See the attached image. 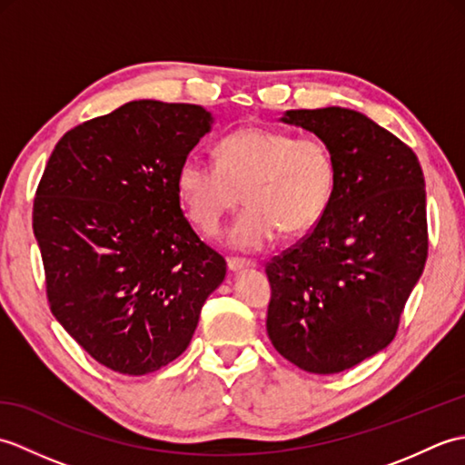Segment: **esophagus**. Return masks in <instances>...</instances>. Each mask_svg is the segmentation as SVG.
Instances as JSON below:
<instances>
[{"label":"esophagus","mask_w":465,"mask_h":465,"mask_svg":"<svg viewBox=\"0 0 465 465\" xmlns=\"http://www.w3.org/2000/svg\"><path fill=\"white\" fill-rule=\"evenodd\" d=\"M253 265H255V263L245 262V260H235V258L227 260V270H230L232 273H240V272H243V270L253 268Z\"/></svg>","instance_id":"obj_1"}]
</instances>
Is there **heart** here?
I'll list each match as a JSON object with an SVG mask.
<instances>
[{"mask_svg": "<svg viewBox=\"0 0 465 465\" xmlns=\"http://www.w3.org/2000/svg\"><path fill=\"white\" fill-rule=\"evenodd\" d=\"M217 163L187 155L177 167L175 193L197 230L213 235L240 203L245 210L227 232L238 252H260L285 233L320 222L328 207L335 165L318 137H293L268 127H243L217 143Z\"/></svg>", "mask_w": 465, "mask_h": 465, "instance_id": "heart-1", "label": "heart"}]
</instances>
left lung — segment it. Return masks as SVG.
<instances>
[{"instance_id":"1","label":"left lung","mask_w":465,"mask_h":465,"mask_svg":"<svg viewBox=\"0 0 465 465\" xmlns=\"http://www.w3.org/2000/svg\"><path fill=\"white\" fill-rule=\"evenodd\" d=\"M330 147L331 200L308 238L268 263V335L310 373H338L388 348L428 258L426 182L416 153L348 107L290 110Z\"/></svg>"}]
</instances>
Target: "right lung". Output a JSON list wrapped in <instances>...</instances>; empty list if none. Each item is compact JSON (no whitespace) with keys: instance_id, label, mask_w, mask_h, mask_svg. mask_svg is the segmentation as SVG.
<instances>
[{"instance_id":"add662e5","label":"right lung","mask_w":465,"mask_h":465,"mask_svg":"<svg viewBox=\"0 0 465 465\" xmlns=\"http://www.w3.org/2000/svg\"><path fill=\"white\" fill-rule=\"evenodd\" d=\"M212 125L202 105L137 100L74 127L45 165L34 233L49 308L114 371L180 358L225 278L175 193L177 167Z\"/></svg>"}]
</instances>
